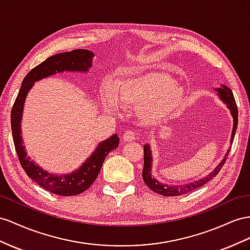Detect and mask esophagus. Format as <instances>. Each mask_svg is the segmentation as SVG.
Listing matches in <instances>:
<instances>
[{
    "instance_id": "esophagus-1",
    "label": "esophagus",
    "mask_w": 250,
    "mask_h": 250,
    "mask_svg": "<svg viewBox=\"0 0 250 250\" xmlns=\"http://www.w3.org/2000/svg\"><path fill=\"white\" fill-rule=\"evenodd\" d=\"M135 138V134H134L133 131H126L125 133H124V140L125 142H132V140Z\"/></svg>"
}]
</instances>
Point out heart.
Instances as JSON below:
<instances>
[{
	"instance_id": "obj_1",
	"label": "heart",
	"mask_w": 250,
	"mask_h": 250,
	"mask_svg": "<svg viewBox=\"0 0 250 250\" xmlns=\"http://www.w3.org/2000/svg\"><path fill=\"white\" fill-rule=\"evenodd\" d=\"M185 98L184 88L171 77L149 73L120 81L101 94L102 106L108 113L120 114L121 106L140 107L145 120L159 123L180 110Z\"/></svg>"
}]
</instances>
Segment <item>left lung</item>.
I'll list each match as a JSON object with an SVG mask.
<instances>
[{
	"label": "left lung",
	"mask_w": 250,
	"mask_h": 250,
	"mask_svg": "<svg viewBox=\"0 0 250 250\" xmlns=\"http://www.w3.org/2000/svg\"><path fill=\"white\" fill-rule=\"evenodd\" d=\"M215 92L217 93L220 99L226 104L228 110L231 113V116L233 118V126H232V132H231V138H230V145L232 144L234 134L236 131V126H238V107H236L235 100L233 97V94L228 86L221 84L220 87L214 88ZM230 148L228 149L227 153L224 156V158L220 162V164L216 166L213 171H211L208 175L201 178V180H197L193 183H189L186 185H168L165 183L158 182L156 178L153 177L152 175V164H153V157H152V152L150 149V145H145L144 146V170H143V180L146 183V186H148L152 191L156 192V193L164 195V196H177V195H183L186 194L188 192L193 191L197 188L202 187L203 185L208 183L209 181L212 180V178L219 173L220 170L222 169L223 165L225 164L227 156L229 154Z\"/></svg>",
	"instance_id": "obj_1"
}]
</instances>
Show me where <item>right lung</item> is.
<instances>
[{
  "instance_id": "right-lung-1",
  "label": "right lung",
  "mask_w": 250,
  "mask_h": 250,
  "mask_svg": "<svg viewBox=\"0 0 250 250\" xmlns=\"http://www.w3.org/2000/svg\"><path fill=\"white\" fill-rule=\"evenodd\" d=\"M94 53L87 49L56 54L40 63L26 75L11 110V131L19 161L26 174L43 189L62 196L78 195L87 190L97 178L106 155L119 145L117 134L98 144L86 161L80 167L66 174H53L40 167L27 155L23 145L21 121L25 99L35 82L63 72L87 73L92 67Z\"/></svg>"
}]
</instances>
